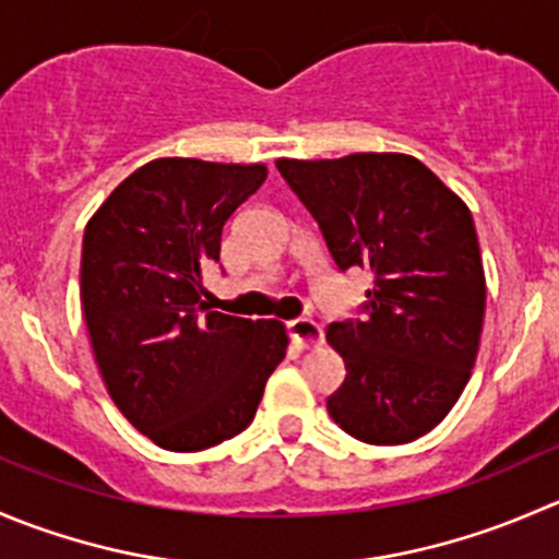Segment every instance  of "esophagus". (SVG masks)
I'll use <instances>...</instances> for the list:
<instances>
[{"label": "esophagus", "instance_id": "esophagus-1", "mask_svg": "<svg viewBox=\"0 0 559 559\" xmlns=\"http://www.w3.org/2000/svg\"><path fill=\"white\" fill-rule=\"evenodd\" d=\"M286 330H289V338L295 341L300 349H311V346L322 344V328H319L313 319H292V322L286 324Z\"/></svg>", "mask_w": 559, "mask_h": 559}]
</instances>
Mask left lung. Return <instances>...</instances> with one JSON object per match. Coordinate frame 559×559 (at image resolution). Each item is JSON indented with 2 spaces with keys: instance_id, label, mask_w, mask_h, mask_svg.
I'll return each mask as SVG.
<instances>
[{
  "instance_id": "8db88e82",
  "label": "left lung",
  "mask_w": 559,
  "mask_h": 559,
  "mask_svg": "<svg viewBox=\"0 0 559 559\" xmlns=\"http://www.w3.org/2000/svg\"><path fill=\"white\" fill-rule=\"evenodd\" d=\"M341 270H371L366 317L333 322L346 377L328 412L368 445L435 429L469 382L486 311L478 235L464 199L404 153L275 160Z\"/></svg>"
}]
</instances>
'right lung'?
<instances>
[{"label":"right lung","mask_w":559,"mask_h":559,"mask_svg":"<svg viewBox=\"0 0 559 559\" xmlns=\"http://www.w3.org/2000/svg\"><path fill=\"white\" fill-rule=\"evenodd\" d=\"M264 164L155 158L84 229L81 308L108 395L158 448L193 453L240 435L286 355L278 319L210 311L202 278Z\"/></svg>","instance_id":"obj_1"}]
</instances>
